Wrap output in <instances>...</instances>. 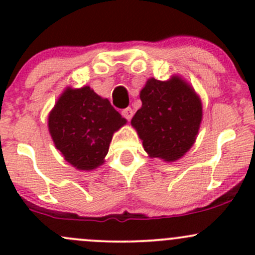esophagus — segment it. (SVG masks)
Masks as SVG:
<instances>
[{
  "label": "esophagus",
  "mask_w": 255,
  "mask_h": 255,
  "mask_svg": "<svg viewBox=\"0 0 255 255\" xmlns=\"http://www.w3.org/2000/svg\"><path fill=\"white\" fill-rule=\"evenodd\" d=\"M121 113H122V116L126 118V120L130 121V118L133 117V113H134V112H133V110L130 109V107H127V109L122 110V112H121Z\"/></svg>",
  "instance_id": "obj_1"
}]
</instances>
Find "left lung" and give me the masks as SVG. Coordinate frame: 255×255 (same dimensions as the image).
I'll use <instances>...</instances> for the list:
<instances>
[{
	"instance_id": "8db88e82",
	"label": "left lung",
	"mask_w": 255,
	"mask_h": 255,
	"mask_svg": "<svg viewBox=\"0 0 255 255\" xmlns=\"http://www.w3.org/2000/svg\"><path fill=\"white\" fill-rule=\"evenodd\" d=\"M142 107L133 116V127L151 158L175 161L194 145L202 120L201 100L185 80L154 78L140 91Z\"/></svg>"
}]
</instances>
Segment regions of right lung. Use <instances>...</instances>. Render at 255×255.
<instances>
[{
    "mask_svg": "<svg viewBox=\"0 0 255 255\" xmlns=\"http://www.w3.org/2000/svg\"><path fill=\"white\" fill-rule=\"evenodd\" d=\"M127 123L90 86L68 87L49 113L48 127L56 149L78 170H94L105 161L113 133Z\"/></svg>",
    "mask_w": 255,
    "mask_h": 255,
    "instance_id": "1",
    "label": "right lung"
}]
</instances>
